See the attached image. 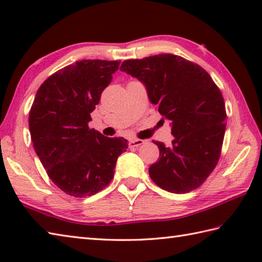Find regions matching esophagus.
Returning <instances> with one entry per match:
<instances>
[{"label": "esophagus", "mask_w": 262, "mask_h": 262, "mask_svg": "<svg viewBox=\"0 0 262 262\" xmlns=\"http://www.w3.org/2000/svg\"><path fill=\"white\" fill-rule=\"evenodd\" d=\"M144 143V140H140V139H132L129 141V147H140Z\"/></svg>", "instance_id": "1"}]
</instances>
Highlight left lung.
<instances>
[{
    "instance_id": "8db88e82",
    "label": "left lung",
    "mask_w": 262,
    "mask_h": 262,
    "mask_svg": "<svg viewBox=\"0 0 262 262\" xmlns=\"http://www.w3.org/2000/svg\"><path fill=\"white\" fill-rule=\"evenodd\" d=\"M120 70L144 84L149 100L171 121V147L154 141L159 159L149 167L150 178L171 193L200 187L220 159L227 119L223 96L210 75L173 54L126 60Z\"/></svg>"
}]
</instances>
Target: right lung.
Wrapping results in <instances>:
<instances>
[{"instance_id":"1","label":"right lung","mask_w":262,"mask_h":262,"mask_svg":"<svg viewBox=\"0 0 262 262\" xmlns=\"http://www.w3.org/2000/svg\"><path fill=\"white\" fill-rule=\"evenodd\" d=\"M120 61L83 60L57 70L38 89L29 127L35 152L51 180L66 194L91 196L113 179L123 137L90 129L91 112Z\"/></svg>"}]
</instances>
